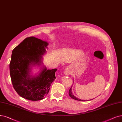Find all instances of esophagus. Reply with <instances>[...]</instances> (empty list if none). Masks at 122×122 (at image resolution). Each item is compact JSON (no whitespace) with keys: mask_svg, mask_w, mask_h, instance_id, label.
<instances>
[{"mask_svg":"<svg viewBox=\"0 0 122 122\" xmlns=\"http://www.w3.org/2000/svg\"><path fill=\"white\" fill-rule=\"evenodd\" d=\"M64 74L65 75H67V76L69 75L70 74L71 71L70 70V68H69V67H67V68L65 69V71H64Z\"/></svg>","mask_w":122,"mask_h":122,"instance_id":"34e87169","label":"esophagus"}]
</instances>
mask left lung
Masks as SVG:
<instances>
[{"label":"left lung","instance_id":"8db88e82","mask_svg":"<svg viewBox=\"0 0 122 122\" xmlns=\"http://www.w3.org/2000/svg\"><path fill=\"white\" fill-rule=\"evenodd\" d=\"M69 96L72 98L74 99V100H77V101H86L85 100H80V99L79 98H78L77 97H75L73 94H72V86L71 87V88L69 89ZM89 101V100H88ZM87 101V100H86Z\"/></svg>","mask_w":122,"mask_h":122}]
</instances>
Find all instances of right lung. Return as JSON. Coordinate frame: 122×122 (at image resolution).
Returning <instances> with one entry per match:
<instances>
[{
  "instance_id": "add662e5",
  "label": "right lung",
  "mask_w": 122,
  "mask_h": 122,
  "mask_svg": "<svg viewBox=\"0 0 122 122\" xmlns=\"http://www.w3.org/2000/svg\"><path fill=\"white\" fill-rule=\"evenodd\" d=\"M48 43L30 37L25 39L12 52L10 64V75L13 88L22 97L33 101L43 100L47 95L56 78L57 69H47L43 63ZM39 67L33 76V67Z\"/></svg>"
}]
</instances>
